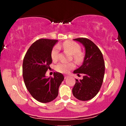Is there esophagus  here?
Segmentation results:
<instances>
[{
	"mask_svg": "<svg viewBox=\"0 0 126 126\" xmlns=\"http://www.w3.org/2000/svg\"><path fill=\"white\" fill-rule=\"evenodd\" d=\"M68 76H64V78H65V79H67V78H68Z\"/></svg>",
	"mask_w": 126,
	"mask_h": 126,
	"instance_id": "esophagus-1",
	"label": "esophagus"
}]
</instances>
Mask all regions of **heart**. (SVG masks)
Wrapping results in <instances>:
<instances>
[{
    "label": "heart",
    "instance_id": "1",
    "mask_svg": "<svg viewBox=\"0 0 126 126\" xmlns=\"http://www.w3.org/2000/svg\"><path fill=\"white\" fill-rule=\"evenodd\" d=\"M63 47L65 50L69 51L70 54H72L73 58L76 61H80L82 59V55L81 54L80 46L78 44L72 41H66L61 45L55 46L52 49L51 52V57L53 61H56L58 58V53H59L60 47ZM75 65L72 63H64L60 62L56 65V69L57 71L60 73H67L75 68Z\"/></svg>",
    "mask_w": 126,
    "mask_h": 126
}]
</instances>
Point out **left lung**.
<instances>
[{
	"instance_id": "left-lung-1",
	"label": "left lung",
	"mask_w": 126,
	"mask_h": 126,
	"mask_svg": "<svg viewBox=\"0 0 126 126\" xmlns=\"http://www.w3.org/2000/svg\"><path fill=\"white\" fill-rule=\"evenodd\" d=\"M74 41L81 44L85 48L83 63L73 73L84 74L82 80H76L72 89L73 96L78 100L87 101L98 94L102 85L105 72L103 56L99 47L89 39L79 38Z\"/></svg>"
}]
</instances>
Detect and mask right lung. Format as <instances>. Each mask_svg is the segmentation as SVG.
<instances>
[{"mask_svg":"<svg viewBox=\"0 0 126 126\" xmlns=\"http://www.w3.org/2000/svg\"><path fill=\"white\" fill-rule=\"evenodd\" d=\"M57 42L49 39L36 41L29 47L23 59L22 70L26 87L31 95L41 103H49L56 99L64 79L59 72H54L53 77L45 76L52 63L51 50Z\"/></svg>","mask_w":126,"mask_h":126,"instance_id":"1","label":"right lung"}]
</instances>
